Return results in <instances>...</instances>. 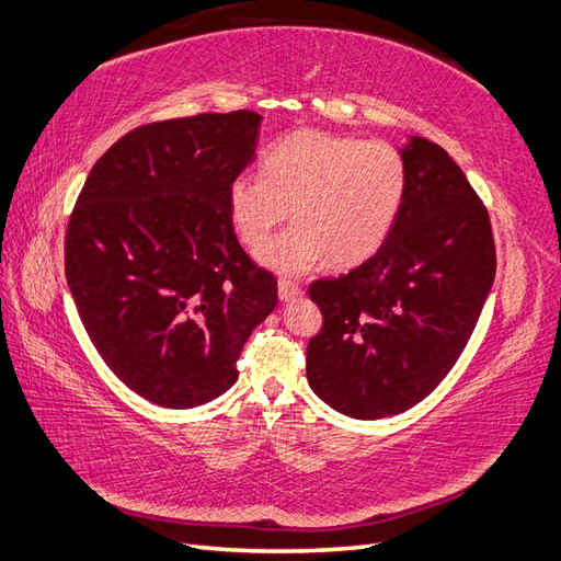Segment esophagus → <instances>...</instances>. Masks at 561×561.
Returning <instances> with one entry per match:
<instances>
[{"mask_svg":"<svg viewBox=\"0 0 561 561\" xmlns=\"http://www.w3.org/2000/svg\"><path fill=\"white\" fill-rule=\"evenodd\" d=\"M278 295H280L283 302H288V300H295V297H300V295H302V288H300V285H297L295 280L280 278V280H278Z\"/></svg>","mask_w":561,"mask_h":561,"instance_id":"obj_1","label":"esophagus"}]
</instances>
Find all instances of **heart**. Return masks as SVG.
<instances>
[{"label":"heart","mask_w":561,"mask_h":561,"mask_svg":"<svg viewBox=\"0 0 561 561\" xmlns=\"http://www.w3.org/2000/svg\"><path fill=\"white\" fill-rule=\"evenodd\" d=\"M261 174L230 182L234 230L260 247L294 208L296 226L259 259L283 273H305L329 261L353 268L375 256L401 214L408 170L389 141H363L323 129H297L261 156Z\"/></svg>","instance_id":"1"}]
</instances>
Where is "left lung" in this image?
I'll return each mask as SVG.
<instances>
[{
    "instance_id": "left-lung-1",
    "label": "left lung",
    "mask_w": 561,
    "mask_h": 561,
    "mask_svg": "<svg viewBox=\"0 0 561 561\" xmlns=\"http://www.w3.org/2000/svg\"><path fill=\"white\" fill-rule=\"evenodd\" d=\"M401 156L405 198L379 252L309 285L323 327L307 345V381L357 420L398 415L437 389L496 271L490 214L463 170L422 136H410Z\"/></svg>"
}]
</instances>
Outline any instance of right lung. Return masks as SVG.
Returning a JSON list of instances; mask_svg holds the SVG:
<instances>
[{
	"mask_svg": "<svg viewBox=\"0 0 561 561\" xmlns=\"http://www.w3.org/2000/svg\"><path fill=\"white\" fill-rule=\"evenodd\" d=\"M259 127L249 110L136 127L93 165L71 210L65 268L83 329L156 405L226 393L249 333L278 305L276 278L247 256L228 208Z\"/></svg>",
	"mask_w": 561,
	"mask_h": 561,
	"instance_id": "right-lung-1",
	"label": "right lung"
}]
</instances>
